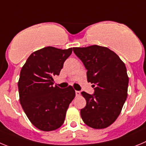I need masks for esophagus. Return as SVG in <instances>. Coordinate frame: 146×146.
<instances>
[{
  "label": "esophagus",
  "mask_w": 146,
  "mask_h": 146,
  "mask_svg": "<svg viewBox=\"0 0 146 146\" xmlns=\"http://www.w3.org/2000/svg\"><path fill=\"white\" fill-rule=\"evenodd\" d=\"M80 94H81V92H80L79 91H76V96H79Z\"/></svg>",
  "instance_id": "1"
}]
</instances>
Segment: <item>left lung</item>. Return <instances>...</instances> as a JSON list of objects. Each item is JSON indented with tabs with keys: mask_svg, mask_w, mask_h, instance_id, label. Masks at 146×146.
I'll return each mask as SVG.
<instances>
[{
	"mask_svg": "<svg viewBox=\"0 0 146 146\" xmlns=\"http://www.w3.org/2000/svg\"><path fill=\"white\" fill-rule=\"evenodd\" d=\"M73 49L87 70L88 82L94 87L92 94L81 92L86 100L81 110L82 120L92 128H106L117 119L127 100L129 78L125 65L106 47L93 45Z\"/></svg>",
	"mask_w": 146,
	"mask_h": 146,
	"instance_id": "1",
	"label": "left lung"
}]
</instances>
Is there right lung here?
<instances>
[{"mask_svg": "<svg viewBox=\"0 0 146 146\" xmlns=\"http://www.w3.org/2000/svg\"><path fill=\"white\" fill-rule=\"evenodd\" d=\"M72 48L47 46L34 52L22 67L18 82L19 102L27 118L36 128L53 131L64 123L66 111L76 96L72 86H53Z\"/></svg>", "mask_w": 146, "mask_h": 146, "instance_id": "1", "label": "right lung"}]
</instances>
